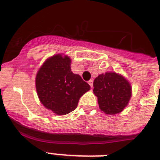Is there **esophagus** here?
Here are the masks:
<instances>
[{
  "instance_id": "34e87169",
  "label": "esophagus",
  "mask_w": 160,
  "mask_h": 160,
  "mask_svg": "<svg viewBox=\"0 0 160 160\" xmlns=\"http://www.w3.org/2000/svg\"><path fill=\"white\" fill-rule=\"evenodd\" d=\"M88 83H89V85H90V87L93 88V80H90L88 81Z\"/></svg>"
}]
</instances>
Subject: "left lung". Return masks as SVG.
<instances>
[{
    "label": "left lung",
    "instance_id": "obj_1",
    "mask_svg": "<svg viewBox=\"0 0 160 160\" xmlns=\"http://www.w3.org/2000/svg\"><path fill=\"white\" fill-rule=\"evenodd\" d=\"M94 94L98 98L100 109L105 114L121 112L131 98V85L115 72L101 74L94 80Z\"/></svg>",
    "mask_w": 160,
    "mask_h": 160
}]
</instances>
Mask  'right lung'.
Here are the masks:
<instances>
[{"label": "right lung", "mask_w": 160, "mask_h": 160, "mask_svg": "<svg viewBox=\"0 0 160 160\" xmlns=\"http://www.w3.org/2000/svg\"><path fill=\"white\" fill-rule=\"evenodd\" d=\"M70 57L55 55L45 61L37 72L36 91L42 105L58 115L76 109L90 85L70 69Z\"/></svg>", "instance_id": "1"}]
</instances>
